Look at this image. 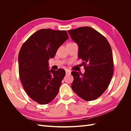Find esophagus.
<instances>
[{"label": "esophagus", "mask_w": 131, "mask_h": 131, "mask_svg": "<svg viewBox=\"0 0 131 131\" xmlns=\"http://www.w3.org/2000/svg\"><path fill=\"white\" fill-rule=\"evenodd\" d=\"M66 73L67 75H69L71 73V72L69 70H66Z\"/></svg>", "instance_id": "34e87169"}]
</instances>
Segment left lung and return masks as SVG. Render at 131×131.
Listing matches in <instances>:
<instances>
[{"label":"left lung","instance_id":"8db88e82","mask_svg":"<svg viewBox=\"0 0 131 131\" xmlns=\"http://www.w3.org/2000/svg\"><path fill=\"white\" fill-rule=\"evenodd\" d=\"M79 47L78 57L84 61V74L73 71L72 90L86 101L96 100L108 88L113 75V57L106 39L90 27L69 30Z\"/></svg>","mask_w":131,"mask_h":131}]
</instances>
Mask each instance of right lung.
Returning a JSON list of instances; mask_svg holds the SVG:
<instances>
[{
    "label": "right lung",
    "instance_id": "obj_1",
    "mask_svg": "<svg viewBox=\"0 0 131 131\" xmlns=\"http://www.w3.org/2000/svg\"><path fill=\"white\" fill-rule=\"evenodd\" d=\"M69 39L66 30L41 29L22 45L18 54L19 74L26 93L40 104H46L56 97L66 72L49 69V60Z\"/></svg>",
    "mask_w": 131,
    "mask_h": 131
}]
</instances>
